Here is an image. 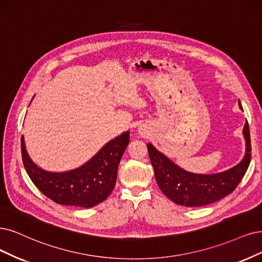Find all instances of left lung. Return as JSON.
I'll return each instance as SVG.
<instances>
[{"label": "left lung", "mask_w": 262, "mask_h": 262, "mask_svg": "<svg viewBox=\"0 0 262 262\" xmlns=\"http://www.w3.org/2000/svg\"><path fill=\"white\" fill-rule=\"evenodd\" d=\"M238 105L243 110L239 102ZM243 135L246 141L243 160L234 167L211 175H201L182 169L148 143L150 161L161 191L173 203L187 207L208 205L229 195L244 177L250 163L251 144L247 121Z\"/></svg>", "instance_id": "8db88e82"}]
</instances>
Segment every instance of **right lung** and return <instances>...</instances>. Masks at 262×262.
Listing matches in <instances>:
<instances>
[{
  "label": "right lung",
  "mask_w": 262,
  "mask_h": 262,
  "mask_svg": "<svg viewBox=\"0 0 262 262\" xmlns=\"http://www.w3.org/2000/svg\"><path fill=\"white\" fill-rule=\"evenodd\" d=\"M129 142V132L112 139L79 168L52 172L38 167L26 150L21 137V156L26 171L45 196L57 204L91 208L104 201L114 189L118 167Z\"/></svg>",
  "instance_id": "obj_1"
}]
</instances>
